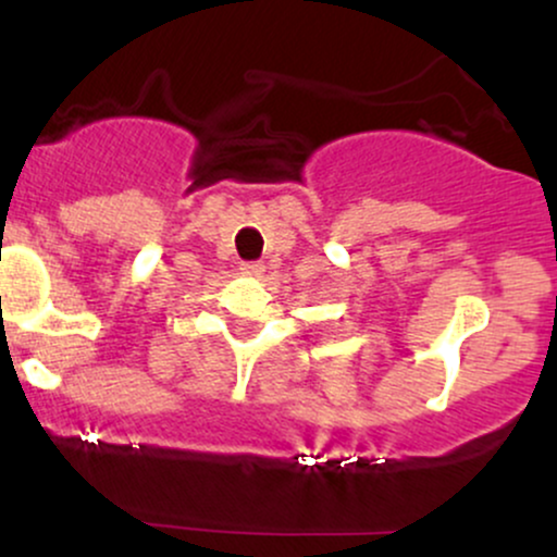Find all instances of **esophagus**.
<instances>
[{"mask_svg":"<svg viewBox=\"0 0 557 557\" xmlns=\"http://www.w3.org/2000/svg\"><path fill=\"white\" fill-rule=\"evenodd\" d=\"M240 272L248 274V277H259V274L264 272V264H261V261H243Z\"/></svg>","mask_w":557,"mask_h":557,"instance_id":"34e87169","label":"esophagus"}]
</instances>
